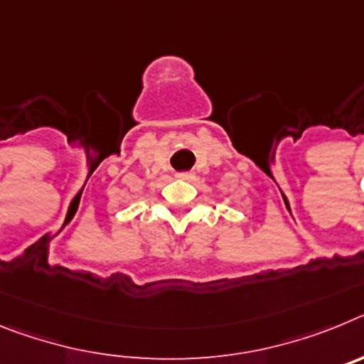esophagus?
I'll return each mask as SVG.
<instances>
[{"label": "esophagus", "mask_w": 364, "mask_h": 364, "mask_svg": "<svg viewBox=\"0 0 364 364\" xmlns=\"http://www.w3.org/2000/svg\"><path fill=\"white\" fill-rule=\"evenodd\" d=\"M176 176H178L180 180H193V178H195V175H193V173H189V171L176 173Z\"/></svg>", "instance_id": "esophagus-1"}]
</instances>
